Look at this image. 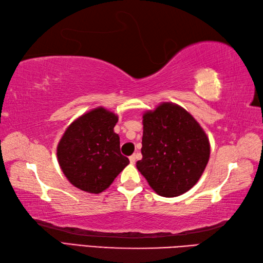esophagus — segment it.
Listing matches in <instances>:
<instances>
[{
    "label": "esophagus",
    "mask_w": 263,
    "mask_h": 263,
    "mask_svg": "<svg viewBox=\"0 0 263 263\" xmlns=\"http://www.w3.org/2000/svg\"><path fill=\"white\" fill-rule=\"evenodd\" d=\"M128 159H130V163L131 164H135L136 163V159H137V156L136 155H131L130 157H128Z\"/></svg>",
    "instance_id": "34e87169"
}]
</instances>
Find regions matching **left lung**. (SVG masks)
Segmentation results:
<instances>
[{
    "label": "left lung",
    "mask_w": 263,
    "mask_h": 263,
    "mask_svg": "<svg viewBox=\"0 0 263 263\" xmlns=\"http://www.w3.org/2000/svg\"><path fill=\"white\" fill-rule=\"evenodd\" d=\"M142 124L139 172L159 196L176 197L188 192L208 165L206 133L186 109L172 102L146 111Z\"/></svg>",
    "instance_id": "obj_1"
}]
</instances>
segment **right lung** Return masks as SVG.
I'll return each instance as SVG.
<instances>
[{"instance_id": "right-lung-1", "label": "right lung", "mask_w": 263, "mask_h": 263, "mask_svg": "<svg viewBox=\"0 0 263 263\" xmlns=\"http://www.w3.org/2000/svg\"><path fill=\"white\" fill-rule=\"evenodd\" d=\"M117 115L98 107L67 127L57 147L60 168L68 181L83 192L100 194L110 186L128 158L120 151L114 132Z\"/></svg>"}]
</instances>
